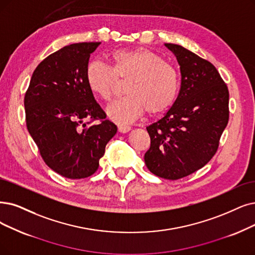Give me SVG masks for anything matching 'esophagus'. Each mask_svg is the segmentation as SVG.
Segmentation results:
<instances>
[{
    "mask_svg": "<svg viewBox=\"0 0 255 255\" xmlns=\"http://www.w3.org/2000/svg\"><path fill=\"white\" fill-rule=\"evenodd\" d=\"M118 130L122 134H126V133H128V131L130 130V128L129 127H125V126H119Z\"/></svg>",
    "mask_w": 255,
    "mask_h": 255,
    "instance_id": "obj_1",
    "label": "esophagus"
}]
</instances>
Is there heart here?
Wrapping results in <instances>:
<instances>
[{"instance_id": "obj_1", "label": "heart", "mask_w": 255, "mask_h": 255, "mask_svg": "<svg viewBox=\"0 0 255 255\" xmlns=\"http://www.w3.org/2000/svg\"><path fill=\"white\" fill-rule=\"evenodd\" d=\"M112 67L93 60L86 70L91 92L103 100H110L118 80L128 83V95L111 104L106 113L120 125L131 124L145 111L155 115L167 110L178 96L180 78L177 70L159 54L144 48L116 50L110 55Z\"/></svg>"}]
</instances>
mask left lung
Masks as SVG:
<instances>
[{
	"label": "left lung",
	"instance_id": "obj_1",
	"mask_svg": "<svg viewBox=\"0 0 255 255\" xmlns=\"http://www.w3.org/2000/svg\"><path fill=\"white\" fill-rule=\"evenodd\" d=\"M177 58L181 88L175 103L146 128L150 147L146 167L167 180L184 178L216 154L228 124L229 93L218 70L184 47L164 44Z\"/></svg>",
	"mask_w": 255,
	"mask_h": 255
}]
</instances>
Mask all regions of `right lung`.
I'll return each mask as SVG.
<instances>
[{"instance_id": "right-lung-1", "label": "right lung", "mask_w": 255, "mask_h": 255, "mask_svg": "<svg viewBox=\"0 0 255 255\" xmlns=\"http://www.w3.org/2000/svg\"><path fill=\"white\" fill-rule=\"evenodd\" d=\"M100 44H71L46 57L34 70L25 95L29 134L46 164L68 179L92 176L117 133L86 79L90 55ZM89 119L102 121L91 125L84 122Z\"/></svg>"}]
</instances>
